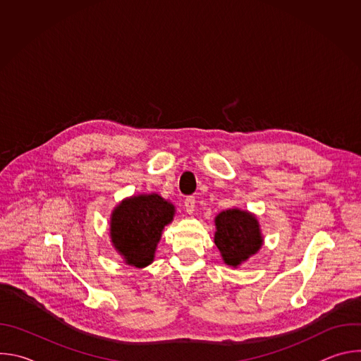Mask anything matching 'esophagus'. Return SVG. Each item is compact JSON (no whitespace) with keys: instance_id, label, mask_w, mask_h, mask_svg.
Masks as SVG:
<instances>
[{"instance_id":"34e87169","label":"esophagus","mask_w":361,"mask_h":361,"mask_svg":"<svg viewBox=\"0 0 361 361\" xmlns=\"http://www.w3.org/2000/svg\"><path fill=\"white\" fill-rule=\"evenodd\" d=\"M184 205H185L187 214H192L194 210H195V198L194 197H187L185 201H184Z\"/></svg>"}]
</instances>
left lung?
<instances>
[{
	"mask_svg": "<svg viewBox=\"0 0 361 361\" xmlns=\"http://www.w3.org/2000/svg\"><path fill=\"white\" fill-rule=\"evenodd\" d=\"M214 223V243L227 266L238 269L260 251L264 237L255 214L233 207L219 213Z\"/></svg>",
	"mask_w": 361,
	"mask_h": 361,
	"instance_id": "8db88e82",
	"label": "left lung"
}]
</instances>
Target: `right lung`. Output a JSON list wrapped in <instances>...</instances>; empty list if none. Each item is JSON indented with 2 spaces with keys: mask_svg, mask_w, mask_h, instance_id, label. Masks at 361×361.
<instances>
[{
  "mask_svg": "<svg viewBox=\"0 0 361 361\" xmlns=\"http://www.w3.org/2000/svg\"><path fill=\"white\" fill-rule=\"evenodd\" d=\"M176 216V205L161 195L137 194L120 201L110 216V238L126 264L144 269L154 262L163 230Z\"/></svg>",
  "mask_w": 361,
  "mask_h": 361,
  "instance_id": "obj_1",
  "label": "right lung"
}]
</instances>
